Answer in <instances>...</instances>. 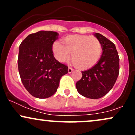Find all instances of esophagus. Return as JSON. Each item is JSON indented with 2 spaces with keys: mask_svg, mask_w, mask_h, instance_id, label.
<instances>
[{
  "mask_svg": "<svg viewBox=\"0 0 135 135\" xmlns=\"http://www.w3.org/2000/svg\"><path fill=\"white\" fill-rule=\"evenodd\" d=\"M73 71H74V69H72V68H69V69H68V72H69V74H71Z\"/></svg>",
  "mask_w": 135,
  "mask_h": 135,
  "instance_id": "34e87169",
  "label": "esophagus"
}]
</instances>
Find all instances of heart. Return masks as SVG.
I'll return each mask as SVG.
<instances>
[{
  "instance_id": "heart-1",
  "label": "heart",
  "mask_w": 135,
  "mask_h": 135,
  "mask_svg": "<svg viewBox=\"0 0 135 135\" xmlns=\"http://www.w3.org/2000/svg\"><path fill=\"white\" fill-rule=\"evenodd\" d=\"M63 45L55 42L52 47L55 58L60 63L65 62L70 56L78 69L86 70L95 65L100 60L102 53V44L93 36L71 35L63 39Z\"/></svg>"
}]
</instances>
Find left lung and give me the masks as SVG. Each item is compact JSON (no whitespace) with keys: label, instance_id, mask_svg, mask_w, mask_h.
Returning a JSON list of instances; mask_svg holds the SVG:
<instances>
[{"label":"left lung","instance_id":"obj_1","mask_svg":"<svg viewBox=\"0 0 135 135\" xmlns=\"http://www.w3.org/2000/svg\"><path fill=\"white\" fill-rule=\"evenodd\" d=\"M93 35L102 42L103 52L95 65L82 72L83 77L75 86L83 97L98 99L107 94L114 86L119 73V58L112 42L99 33Z\"/></svg>","mask_w":135,"mask_h":135}]
</instances>
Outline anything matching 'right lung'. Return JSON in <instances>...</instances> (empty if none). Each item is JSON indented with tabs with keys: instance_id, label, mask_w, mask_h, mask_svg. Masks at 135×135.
Here are the masks:
<instances>
[{
	"instance_id": "right-lung-1",
	"label": "right lung",
	"mask_w": 135,
	"mask_h": 135,
	"mask_svg": "<svg viewBox=\"0 0 135 135\" xmlns=\"http://www.w3.org/2000/svg\"><path fill=\"white\" fill-rule=\"evenodd\" d=\"M58 33L41 30L28 35L19 47L18 70L23 86L30 94L47 98L57 91L60 80L68 66L55 59L52 44Z\"/></svg>"
}]
</instances>
